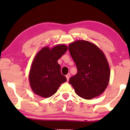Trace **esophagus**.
Masks as SVG:
<instances>
[{"label":"esophagus","mask_w":130,"mask_h":130,"mask_svg":"<svg viewBox=\"0 0 130 130\" xmlns=\"http://www.w3.org/2000/svg\"><path fill=\"white\" fill-rule=\"evenodd\" d=\"M66 77H67V80H69V79H70V73H68L66 75Z\"/></svg>","instance_id":"34e87169"}]
</instances>
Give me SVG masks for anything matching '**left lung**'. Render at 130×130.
Returning a JSON list of instances; mask_svg holds the SVG:
<instances>
[{"instance_id": "obj_1", "label": "left lung", "mask_w": 130, "mask_h": 130, "mask_svg": "<svg viewBox=\"0 0 130 130\" xmlns=\"http://www.w3.org/2000/svg\"><path fill=\"white\" fill-rule=\"evenodd\" d=\"M77 72L69 83L80 97L90 100L105 90L110 78L109 66L105 55L98 46L85 40H77L68 46Z\"/></svg>"}]
</instances>
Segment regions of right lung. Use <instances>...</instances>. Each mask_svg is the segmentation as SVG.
I'll return each instance as SVG.
<instances>
[{
  "label": "right lung",
  "instance_id": "1",
  "mask_svg": "<svg viewBox=\"0 0 130 130\" xmlns=\"http://www.w3.org/2000/svg\"><path fill=\"white\" fill-rule=\"evenodd\" d=\"M68 47L58 44L53 48L44 47L37 54L30 70L29 78L33 92L43 98L56 93L61 84L67 81L60 72L57 60L66 53Z\"/></svg>",
  "mask_w": 130,
  "mask_h": 130
}]
</instances>
